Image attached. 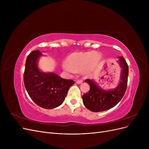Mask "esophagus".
I'll return each mask as SVG.
<instances>
[{"instance_id": "esophagus-1", "label": "esophagus", "mask_w": 149, "mask_h": 149, "mask_svg": "<svg viewBox=\"0 0 149 149\" xmlns=\"http://www.w3.org/2000/svg\"><path fill=\"white\" fill-rule=\"evenodd\" d=\"M82 83H83V80H81V79H79V80L76 81V83L78 84H81Z\"/></svg>"}]
</instances>
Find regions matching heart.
<instances>
[{
  "label": "heart",
  "mask_w": 149,
  "mask_h": 149,
  "mask_svg": "<svg viewBox=\"0 0 149 149\" xmlns=\"http://www.w3.org/2000/svg\"><path fill=\"white\" fill-rule=\"evenodd\" d=\"M100 59V55L96 52H74L67 56L66 63L63 64V68L68 72L82 69L83 73H89L95 68Z\"/></svg>",
  "instance_id": "b5f03b06"
}]
</instances>
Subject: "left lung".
Masks as SVG:
<instances>
[{
    "label": "left lung",
    "instance_id": "left-lung-1",
    "mask_svg": "<svg viewBox=\"0 0 149 149\" xmlns=\"http://www.w3.org/2000/svg\"><path fill=\"white\" fill-rule=\"evenodd\" d=\"M122 68L120 81L114 89L104 90L94 81L87 79L84 81L90 86L89 92L83 95L84 106L93 112L104 111L114 107L121 100L127 86L129 66L123 56L118 61Z\"/></svg>",
    "mask_w": 149,
    "mask_h": 149
}]
</instances>
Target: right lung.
<instances>
[{"label":"right lung","instance_id":"1","mask_svg":"<svg viewBox=\"0 0 149 149\" xmlns=\"http://www.w3.org/2000/svg\"><path fill=\"white\" fill-rule=\"evenodd\" d=\"M39 50L31 52L26 58L24 82L25 89L33 101L45 109H53L65 101L69 88L74 84L71 79L61 78L55 73H45L37 66Z\"/></svg>","mask_w":149,"mask_h":149}]
</instances>
